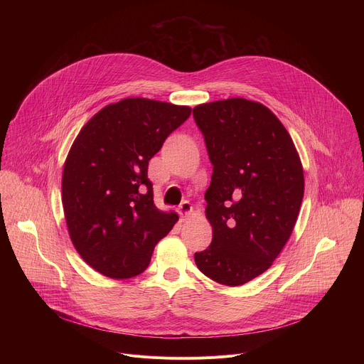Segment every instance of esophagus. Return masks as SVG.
I'll return each instance as SVG.
<instances>
[{"label": "esophagus", "mask_w": 364, "mask_h": 364, "mask_svg": "<svg viewBox=\"0 0 364 364\" xmlns=\"http://www.w3.org/2000/svg\"><path fill=\"white\" fill-rule=\"evenodd\" d=\"M191 212H193V205L190 204V201H183V203L180 204V207H178V215H180V218H181L183 222L187 220V218L191 215Z\"/></svg>", "instance_id": "esophagus-1"}]
</instances>
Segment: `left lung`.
Returning <instances> with one entry per match:
<instances>
[{"mask_svg":"<svg viewBox=\"0 0 364 364\" xmlns=\"http://www.w3.org/2000/svg\"><path fill=\"white\" fill-rule=\"evenodd\" d=\"M193 117L213 164L204 194L213 239L194 261L207 278L239 287L269 269L288 242L304 197L302 164L291 135L262 103L215 100Z\"/></svg>","mask_w":364,"mask_h":364,"instance_id":"8db88e82","label":"left lung"}]
</instances>
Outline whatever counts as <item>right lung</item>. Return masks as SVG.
<instances>
[{
  "mask_svg": "<svg viewBox=\"0 0 364 364\" xmlns=\"http://www.w3.org/2000/svg\"><path fill=\"white\" fill-rule=\"evenodd\" d=\"M190 114V107L127 97L95 114L73 141L62 177L65 219L75 249L99 274H142L178 220L155 207L148 161Z\"/></svg>",
  "mask_w": 364,
  "mask_h": 364,
  "instance_id": "1",
  "label": "right lung"
}]
</instances>
